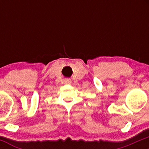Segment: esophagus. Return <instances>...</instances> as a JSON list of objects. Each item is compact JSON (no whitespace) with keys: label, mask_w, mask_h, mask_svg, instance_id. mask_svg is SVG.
<instances>
[{"label":"esophagus","mask_w":149,"mask_h":149,"mask_svg":"<svg viewBox=\"0 0 149 149\" xmlns=\"http://www.w3.org/2000/svg\"><path fill=\"white\" fill-rule=\"evenodd\" d=\"M64 83H65V84H70V83H72V81L69 79H66L64 80Z\"/></svg>","instance_id":"1"}]
</instances>
